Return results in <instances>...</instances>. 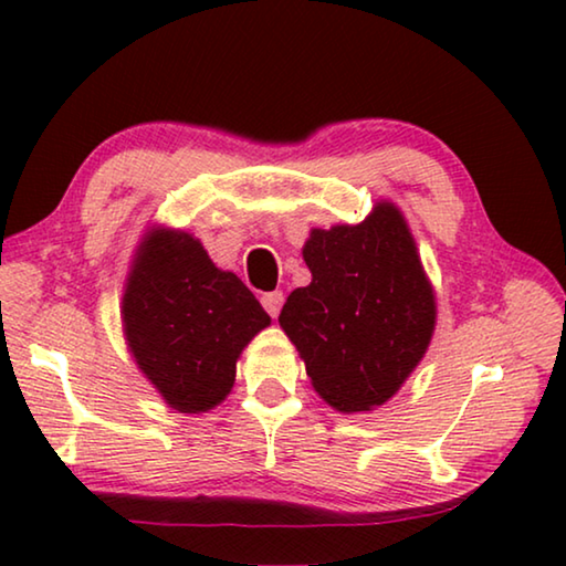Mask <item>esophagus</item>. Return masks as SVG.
Segmentation results:
<instances>
[{
    "label": "esophagus",
    "instance_id": "34e87169",
    "mask_svg": "<svg viewBox=\"0 0 566 566\" xmlns=\"http://www.w3.org/2000/svg\"><path fill=\"white\" fill-rule=\"evenodd\" d=\"M262 304H264V310L270 312V317H276V314H280V310H282V304H284V294L282 292L264 294Z\"/></svg>",
    "mask_w": 566,
    "mask_h": 566
}]
</instances>
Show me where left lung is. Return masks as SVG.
I'll list each match as a JSON object with an SVG mask.
<instances>
[{"instance_id":"obj_1","label":"left lung","mask_w":566,"mask_h":566,"mask_svg":"<svg viewBox=\"0 0 566 566\" xmlns=\"http://www.w3.org/2000/svg\"><path fill=\"white\" fill-rule=\"evenodd\" d=\"M302 256L312 282L286 296L280 327L329 407H381L417 369L437 324L405 214L381 199L359 224L312 229Z\"/></svg>"}]
</instances>
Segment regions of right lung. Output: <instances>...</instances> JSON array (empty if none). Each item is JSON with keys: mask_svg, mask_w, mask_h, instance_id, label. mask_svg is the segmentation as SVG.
Segmentation results:
<instances>
[{"mask_svg": "<svg viewBox=\"0 0 566 566\" xmlns=\"http://www.w3.org/2000/svg\"><path fill=\"white\" fill-rule=\"evenodd\" d=\"M270 314L185 229L149 227L122 294L129 354L171 409L202 415L234 387L237 359Z\"/></svg>", "mask_w": 566, "mask_h": 566, "instance_id": "obj_1", "label": "right lung"}]
</instances>
